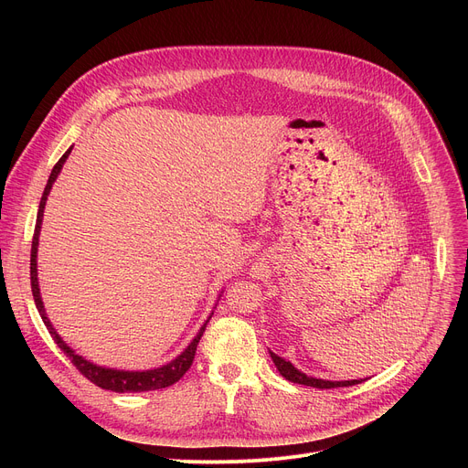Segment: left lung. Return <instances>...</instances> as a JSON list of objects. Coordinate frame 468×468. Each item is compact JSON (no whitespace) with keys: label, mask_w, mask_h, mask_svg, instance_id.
I'll list each match as a JSON object with an SVG mask.
<instances>
[{"label":"left lung","mask_w":468,"mask_h":468,"mask_svg":"<svg viewBox=\"0 0 468 468\" xmlns=\"http://www.w3.org/2000/svg\"><path fill=\"white\" fill-rule=\"evenodd\" d=\"M271 353V351H269ZM271 358L277 366V370L281 372V376L292 383H300V385H307V387H314V388H335V387H351V385H356L360 383L358 379H353V381H326V379H316V378H309L305 374H302L300 370H296V367L292 366V362L284 360L282 356H277L275 353H271Z\"/></svg>","instance_id":"1"}]
</instances>
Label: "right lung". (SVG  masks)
<instances>
[{
  "label": "right lung",
  "instance_id": "obj_1",
  "mask_svg": "<svg viewBox=\"0 0 468 468\" xmlns=\"http://www.w3.org/2000/svg\"><path fill=\"white\" fill-rule=\"evenodd\" d=\"M71 152L69 150L58 159V163L53 166L51 170V176H48V182L45 186V191L41 195V203H39V210H37V219H36V229H34V239H32V254H30V281H32V293H34V302H36V307L43 318V323L48 330V334L53 335L55 343L60 347V351L69 358V362L76 366V370H80V374L83 378H87L90 383H94L96 387L101 388H106V390H113V392H144V390H157V388H165V387H170L175 385L193 364V358H195V351H197V346H199V339L207 328V324H203V328L199 330V334H197V337L189 343V347L172 362H168L166 366L163 367H157V370H147V372H119V370H110V367H102V366H96V364H90L89 360H85L83 356L73 353L66 343L60 339V335L55 332L53 324L48 323V318L45 314V309H43V302L39 298V286H37V244H39V231H41V219H43V208H45V201H47V195L48 191H51L58 172L64 165V161L68 159ZM208 323V321H207Z\"/></svg>",
  "mask_w": 468,
  "mask_h": 468
}]
</instances>
